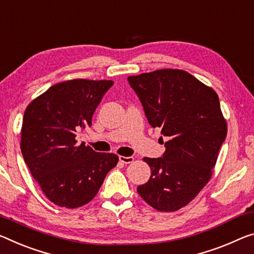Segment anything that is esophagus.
I'll return each mask as SVG.
<instances>
[{
    "label": "esophagus",
    "instance_id": "34e87169",
    "mask_svg": "<svg viewBox=\"0 0 254 254\" xmlns=\"http://www.w3.org/2000/svg\"><path fill=\"white\" fill-rule=\"evenodd\" d=\"M119 159H120V162L123 163V164H131V163H133V160H134L133 157H131V156H128V157L120 156Z\"/></svg>",
    "mask_w": 254,
    "mask_h": 254
}]
</instances>
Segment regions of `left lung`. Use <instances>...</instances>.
Here are the masks:
<instances>
[{"instance_id": "obj_1", "label": "left lung", "mask_w": 254, "mask_h": 254, "mask_svg": "<svg viewBox=\"0 0 254 254\" xmlns=\"http://www.w3.org/2000/svg\"><path fill=\"white\" fill-rule=\"evenodd\" d=\"M152 127H159L165 152L148 158L151 170L140 196L159 211L190 202L210 180L227 126L214 89L183 70L164 69L128 76ZM160 136V140H163Z\"/></svg>"}]
</instances>
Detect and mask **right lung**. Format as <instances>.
<instances>
[{
    "label": "right lung",
    "instance_id": "add662e5",
    "mask_svg": "<svg viewBox=\"0 0 254 254\" xmlns=\"http://www.w3.org/2000/svg\"><path fill=\"white\" fill-rule=\"evenodd\" d=\"M111 80L56 83L29 104L23 115L21 152L31 175L52 202L78 208L97 194L119 157L96 152L75 136L91 119Z\"/></svg>",
    "mask_w": 254,
    "mask_h": 254
}]
</instances>
